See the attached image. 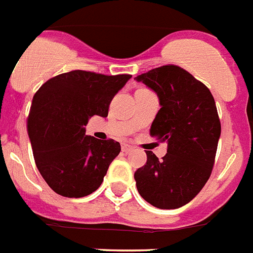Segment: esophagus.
<instances>
[{
	"mask_svg": "<svg viewBox=\"0 0 253 253\" xmlns=\"http://www.w3.org/2000/svg\"><path fill=\"white\" fill-rule=\"evenodd\" d=\"M122 151H123V152H125V153H126V152H130V151H131V146H129V144L124 143V144H123V146H122Z\"/></svg>",
	"mask_w": 253,
	"mask_h": 253,
	"instance_id": "34e87169",
	"label": "esophagus"
}]
</instances>
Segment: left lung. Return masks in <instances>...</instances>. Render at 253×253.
Segmentation results:
<instances>
[{
  "instance_id": "1",
  "label": "left lung",
  "mask_w": 253,
  "mask_h": 253,
  "mask_svg": "<svg viewBox=\"0 0 253 253\" xmlns=\"http://www.w3.org/2000/svg\"><path fill=\"white\" fill-rule=\"evenodd\" d=\"M155 90L161 109L150 134L168 143L161 160L147 151V163L134 172L143 200L171 210L191 202L212 171L221 125L210 89L176 65H164L138 75Z\"/></svg>"
}]
</instances>
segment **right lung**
I'll return each instance as SVG.
<instances>
[{"label":"right lung","instance_id":"right-lung-1","mask_svg":"<svg viewBox=\"0 0 253 253\" xmlns=\"http://www.w3.org/2000/svg\"><path fill=\"white\" fill-rule=\"evenodd\" d=\"M130 78L73 70L51 78L37 90L28 134L37 168L57 194L84 197L102 184L120 143L85 135L84 126L90 116H107L114 96Z\"/></svg>","mask_w":253,"mask_h":253}]
</instances>
